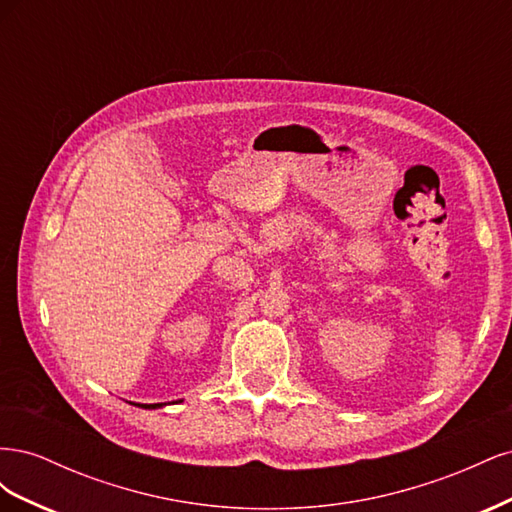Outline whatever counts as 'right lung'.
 I'll return each mask as SVG.
<instances>
[{
	"label": "right lung",
	"instance_id": "add662e5",
	"mask_svg": "<svg viewBox=\"0 0 512 512\" xmlns=\"http://www.w3.org/2000/svg\"><path fill=\"white\" fill-rule=\"evenodd\" d=\"M173 404H175V401H173ZM132 406H138L143 410H158V408H164L166 404H132Z\"/></svg>",
	"mask_w": 512,
	"mask_h": 512
}]
</instances>
